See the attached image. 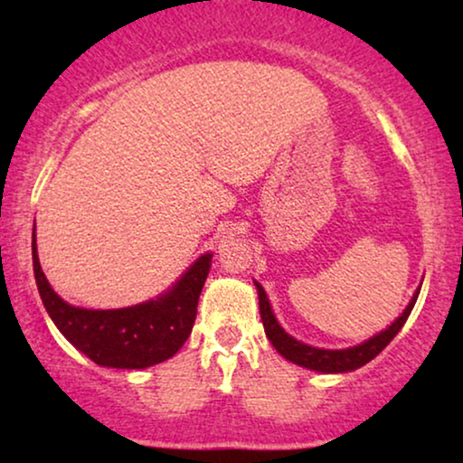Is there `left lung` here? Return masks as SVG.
Returning a JSON list of instances; mask_svg holds the SVG:
<instances>
[{"label": "left lung", "instance_id": "left-lung-1", "mask_svg": "<svg viewBox=\"0 0 463 463\" xmlns=\"http://www.w3.org/2000/svg\"><path fill=\"white\" fill-rule=\"evenodd\" d=\"M255 287L259 295V314H261L265 335H268L271 345L276 347V352L287 360H290L293 364H299L303 369H309L316 373H326V375H333V373H350V371L360 369V366H364L366 363H371V360L375 358L377 354L382 352L383 347L396 337L398 331L404 326V322H407L411 309H413L421 290V287H417L413 297H411L409 306L404 307L402 314L398 316L390 326H385L383 331H379L377 335H373V337H369L358 345L344 347V350H326V347L303 344V341L295 339L293 335L284 331L282 325L276 318L274 309H271V303L268 299L265 288L257 280H255Z\"/></svg>", "mask_w": 463, "mask_h": 463}]
</instances>
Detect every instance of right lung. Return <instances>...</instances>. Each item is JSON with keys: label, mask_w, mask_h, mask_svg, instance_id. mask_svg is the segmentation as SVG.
Instances as JSON below:
<instances>
[{"label": "right lung", "mask_w": 463, "mask_h": 463, "mask_svg": "<svg viewBox=\"0 0 463 463\" xmlns=\"http://www.w3.org/2000/svg\"><path fill=\"white\" fill-rule=\"evenodd\" d=\"M33 274L54 326L92 363L107 369H147L173 358L192 335L198 299L211 271L213 252H204L156 299L116 309H88L67 303L50 287L31 236Z\"/></svg>", "instance_id": "right-lung-1"}]
</instances>
